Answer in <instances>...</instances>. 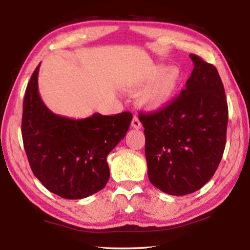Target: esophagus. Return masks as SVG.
Returning <instances> with one entry per match:
<instances>
[{
  "mask_svg": "<svg viewBox=\"0 0 250 250\" xmlns=\"http://www.w3.org/2000/svg\"><path fill=\"white\" fill-rule=\"evenodd\" d=\"M131 125H132V128H134V129H141V126H142L140 120H139V118L135 116L133 117L132 121H131Z\"/></svg>",
  "mask_w": 250,
  "mask_h": 250,
  "instance_id": "34e87169",
  "label": "esophagus"
}]
</instances>
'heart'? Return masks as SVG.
<instances>
[{"label": "heart", "instance_id": "b5f03b06", "mask_svg": "<svg viewBox=\"0 0 250 250\" xmlns=\"http://www.w3.org/2000/svg\"><path fill=\"white\" fill-rule=\"evenodd\" d=\"M182 73L177 67L155 66L132 84L131 90L142 89L138 104L147 111H158L167 107L179 91Z\"/></svg>", "mask_w": 250, "mask_h": 250}]
</instances>
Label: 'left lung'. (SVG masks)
<instances>
[{"label":"left lung","mask_w":250,"mask_h":250,"mask_svg":"<svg viewBox=\"0 0 250 250\" xmlns=\"http://www.w3.org/2000/svg\"><path fill=\"white\" fill-rule=\"evenodd\" d=\"M185 89L156 112L139 115L145 128L147 176L170 195L202 188L216 172L226 145L228 107L215 66L191 54Z\"/></svg>","instance_id":"left-lung-1"}]
</instances>
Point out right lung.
<instances>
[{"label": "right lung", "instance_id": "obj_1", "mask_svg": "<svg viewBox=\"0 0 250 250\" xmlns=\"http://www.w3.org/2000/svg\"><path fill=\"white\" fill-rule=\"evenodd\" d=\"M36 67L25 91L22 137L29 166L49 192L80 200L103 189L110 176L107 156L128 131L132 115L84 118L56 115L39 92Z\"/></svg>", "mask_w": 250, "mask_h": 250}]
</instances>
